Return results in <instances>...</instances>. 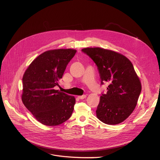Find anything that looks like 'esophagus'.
<instances>
[{
	"label": "esophagus",
	"instance_id": "obj_1",
	"mask_svg": "<svg viewBox=\"0 0 160 160\" xmlns=\"http://www.w3.org/2000/svg\"><path fill=\"white\" fill-rule=\"evenodd\" d=\"M86 97H87L86 95H83V96H78V98L80 99H83L86 98Z\"/></svg>",
	"mask_w": 160,
	"mask_h": 160
}]
</instances>
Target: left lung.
Listing matches in <instances>:
<instances>
[{"label":"left lung","mask_w":160,"mask_h":160,"mask_svg":"<svg viewBox=\"0 0 160 160\" xmlns=\"http://www.w3.org/2000/svg\"><path fill=\"white\" fill-rule=\"evenodd\" d=\"M96 64L101 85L109 83L107 93L100 97L96 116L108 125H117L125 120L133 111L142 86L131 61L125 56L101 48L82 49Z\"/></svg>","instance_id":"8db88e82"}]
</instances>
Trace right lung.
Instances as JSON below:
<instances>
[{
	"label": "right lung",
	"mask_w": 160,
	"mask_h": 160,
	"mask_svg": "<svg viewBox=\"0 0 160 160\" xmlns=\"http://www.w3.org/2000/svg\"><path fill=\"white\" fill-rule=\"evenodd\" d=\"M76 52L72 49L45 51L32 62L22 77V102L43 125L56 126L72 116L75 97L54 87L59 85L58 80Z\"/></svg>",
	"instance_id": "right-lung-1"
}]
</instances>
